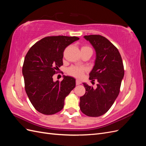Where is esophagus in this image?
I'll use <instances>...</instances> for the list:
<instances>
[{
	"label": "esophagus",
	"instance_id": "34e87169",
	"mask_svg": "<svg viewBox=\"0 0 146 146\" xmlns=\"http://www.w3.org/2000/svg\"><path fill=\"white\" fill-rule=\"evenodd\" d=\"M81 84V82L78 80H76V85H80Z\"/></svg>",
	"mask_w": 146,
	"mask_h": 146
}]
</instances>
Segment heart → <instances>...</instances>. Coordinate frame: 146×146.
I'll return each instance as SVG.
<instances>
[{
    "instance_id": "obj_1",
    "label": "heart",
    "mask_w": 146,
    "mask_h": 146,
    "mask_svg": "<svg viewBox=\"0 0 146 146\" xmlns=\"http://www.w3.org/2000/svg\"><path fill=\"white\" fill-rule=\"evenodd\" d=\"M82 50H86V49H91V47L88 46H83L82 47ZM86 71V68L81 67V66H73L68 68V73L70 75V76L76 77L77 78H80L83 73Z\"/></svg>"
}]
</instances>
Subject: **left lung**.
Masks as SVG:
<instances>
[{
	"mask_svg": "<svg viewBox=\"0 0 146 146\" xmlns=\"http://www.w3.org/2000/svg\"><path fill=\"white\" fill-rule=\"evenodd\" d=\"M94 48L96 58L90 74V80L97 79V88L83 83L86 92L80 98V108L85 115L98 117L107 113L120 91L124 69L117 48L105 37L99 35L84 36Z\"/></svg>",
	"mask_w": 146,
	"mask_h": 146,
	"instance_id": "8db88e82",
	"label": "left lung"
}]
</instances>
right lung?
<instances>
[{
	"label": "right lung",
	"mask_w": 146,
	"mask_h": 146,
	"mask_svg": "<svg viewBox=\"0 0 146 146\" xmlns=\"http://www.w3.org/2000/svg\"><path fill=\"white\" fill-rule=\"evenodd\" d=\"M76 36H50L41 39L26 54L23 66L25 90L34 108L46 115L63 108L64 99L76 86L73 77L64 76L54 82L53 76L63 65L66 47L78 40Z\"/></svg>",
	"instance_id": "add662e5"
}]
</instances>
